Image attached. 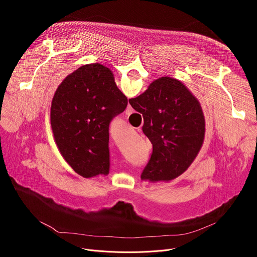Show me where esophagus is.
Masks as SVG:
<instances>
[{
	"label": "esophagus",
	"mask_w": 257,
	"mask_h": 257,
	"mask_svg": "<svg viewBox=\"0 0 257 257\" xmlns=\"http://www.w3.org/2000/svg\"><path fill=\"white\" fill-rule=\"evenodd\" d=\"M132 113H133V108L131 107L130 104H128V105H127V108H126V115H130V114H132Z\"/></svg>",
	"instance_id": "34e87169"
}]
</instances>
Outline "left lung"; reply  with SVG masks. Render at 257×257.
Returning <instances> with one entry per match:
<instances>
[{
  "label": "left lung",
  "mask_w": 257,
  "mask_h": 257,
  "mask_svg": "<svg viewBox=\"0 0 257 257\" xmlns=\"http://www.w3.org/2000/svg\"><path fill=\"white\" fill-rule=\"evenodd\" d=\"M127 103L113 72L98 63L79 67L61 82L52 100L51 126L73 171L83 178L108 174V125Z\"/></svg>",
  "instance_id": "left-lung-1"
}]
</instances>
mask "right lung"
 I'll return each mask as SVG.
<instances>
[{
    "label": "right lung",
    "instance_id": "1",
    "mask_svg": "<svg viewBox=\"0 0 257 257\" xmlns=\"http://www.w3.org/2000/svg\"><path fill=\"white\" fill-rule=\"evenodd\" d=\"M129 103L143 116V133L153 144L141 180L170 182L193 163L204 140L205 120L198 99L172 77L153 81Z\"/></svg>",
    "mask_w": 257,
    "mask_h": 257
}]
</instances>
